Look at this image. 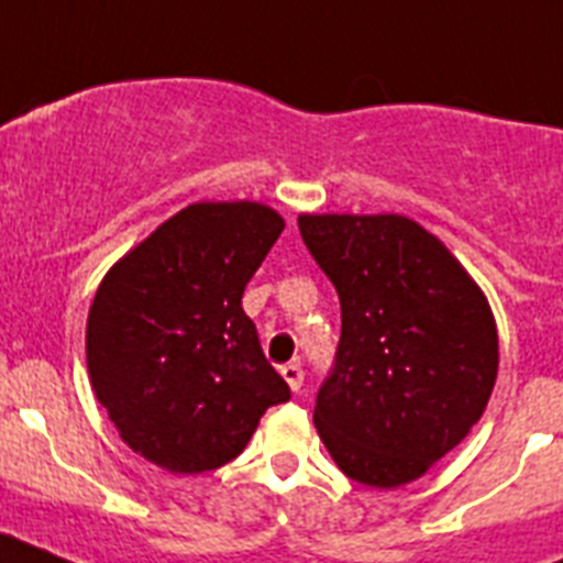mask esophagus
Here are the masks:
<instances>
[{
  "mask_svg": "<svg viewBox=\"0 0 563 563\" xmlns=\"http://www.w3.org/2000/svg\"><path fill=\"white\" fill-rule=\"evenodd\" d=\"M278 372H282V377H285L287 386H290L292 391L301 389V383H305V369H301V363H285Z\"/></svg>",
  "mask_w": 563,
  "mask_h": 563,
  "instance_id": "1",
  "label": "esophagus"
}]
</instances>
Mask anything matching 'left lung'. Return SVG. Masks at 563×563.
Returning <instances> with one entry per match:
<instances>
[{"mask_svg": "<svg viewBox=\"0 0 563 563\" xmlns=\"http://www.w3.org/2000/svg\"><path fill=\"white\" fill-rule=\"evenodd\" d=\"M341 298L335 369L316 429L350 479H420L479 422L499 369L485 292L434 233L400 213H301Z\"/></svg>", "mask_w": 563, "mask_h": 563, "instance_id": "obj_1", "label": "left lung"}]
</instances>
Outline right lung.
Wrapping results in <instances>:
<instances>
[{
	"mask_svg": "<svg viewBox=\"0 0 563 563\" xmlns=\"http://www.w3.org/2000/svg\"><path fill=\"white\" fill-rule=\"evenodd\" d=\"M282 231L262 202H194L109 267L89 307L87 369L134 454L172 474L213 471L290 400L242 310Z\"/></svg>",
	"mask_w": 563,
	"mask_h": 563,
	"instance_id": "add662e5",
	"label": "right lung"
}]
</instances>
